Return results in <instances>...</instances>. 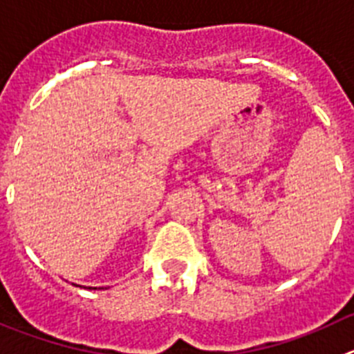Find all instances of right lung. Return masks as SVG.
Returning <instances> with one entry per match:
<instances>
[{
	"label": "right lung",
	"mask_w": 354,
	"mask_h": 354,
	"mask_svg": "<svg viewBox=\"0 0 354 354\" xmlns=\"http://www.w3.org/2000/svg\"><path fill=\"white\" fill-rule=\"evenodd\" d=\"M93 289H97V288H93Z\"/></svg>",
	"instance_id": "right-lung-1"
}]
</instances>
